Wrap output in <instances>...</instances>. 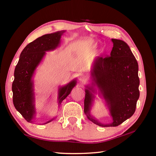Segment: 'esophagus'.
<instances>
[{
  "mask_svg": "<svg viewBox=\"0 0 156 156\" xmlns=\"http://www.w3.org/2000/svg\"><path fill=\"white\" fill-rule=\"evenodd\" d=\"M78 78H79V80L80 81H84L86 80V76L85 75L83 74V73H80V74L79 75Z\"/></svg>",
  "mask_w": 156,
  "mask_h": 156,
  "instance_id": "esophagus-1",
  "label": "esophagus"
}]
</instances>
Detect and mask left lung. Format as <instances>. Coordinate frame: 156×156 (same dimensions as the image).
<instances>
[{
	"instance_id": "1",
	"label": "left lung",
	"mask_w": 156,
	"mask_h": 156,
	"mask_svg": "<svg viewBox=\"0 0 156 156\" xmlns=\"http://www.w3.org/2000/svg\"><path fill=\"white\" fill-rule=\"evenodd\" d=\"M113 47L109 56L97 59L91 73L109 105L113 122L102 125L89 115V111L93 95L86 89L84 102V112L96 125L107 127L117 126L131 117L135 112L137 101L140 96L138 62L125 42L112 39Z\"/></svg>"
}]
</instances>
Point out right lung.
I'll return each mask as SVG.
<instances>
[{
	"label": "right lung",
	"mask_w": 156,
	"mask_h": 156,
	"mask_svg": "<svg viewBox=\"0 0 156 156\" xmlns=\"http://www.w3.org/2000/svg\"><path fill=\"white\" fill-rule=\"evenodd\" d=\"M62 33L63 31H58L45 34L29 43L21 52L16 66L14 80L12 83L13 103L16 109L29 122H31L35 113L31 81L34 70L41 61L45 51L54 49L58 45ZM76 84V81L73 80L67 85L60 88L59 104H61L62 100L71 93Z\"/></svg>",
	"instance_id": "right-lung-1"
}]
</instances>
